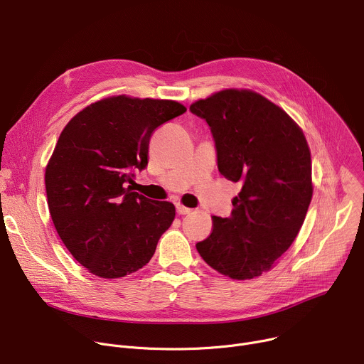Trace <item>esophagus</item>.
<instances>
[{
    "label": "esophagus",
    "mask_w": 364,
    "mask_h": 364,
    "mask_svg": "<svg viewBox=\"0 0 364 364\" xmlns=\"http://www.w3.org/2000/svg\"><path fill=\"white\" fill-rule=\"evenodd\" d=\"M191 211H192L191 208H186V207L181 205V204H176V213H178L179 215H186V214H189Z\"/></svg>",
    "instance_id": "34e87169"
}]
</instances>
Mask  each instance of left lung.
Here are the masks:
<instances>
[{"label":"left lung","instance_id":"1","mask_svg":"<svg viewBox=\"0 0 364 364\" xmlns=\"http://www.w3.org/2000/svg\"><path fill=\"white\" fill-rule=\"evenodd\" d=\"M189 109L211 129L220 173L241 183L231 215H214L213 232L196 250L224 276H260L304 224L312 198L306 139L284 109L249 90L220 91Z\"/></svg>","mask_w":364,"mask_h":364}]
</instances>
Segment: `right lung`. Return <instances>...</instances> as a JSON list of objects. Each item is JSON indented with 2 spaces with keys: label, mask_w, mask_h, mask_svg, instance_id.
Instances as JSON below:
<instances>
[{
  "label": "right lung",
  "mask_w": 364,
  "mask_h": 364,
  "mask_svg": "<svg viewBox=\"0 0 364 364\" xmlns=\"http://www.w3.org/2000/svg\"><path fill=\"white\" fill-rule=\"evenodd\" d=\"M186 108L169 100L118 95L77 112L59 136L45 183L55 228L95 276L117 279L150 262L175 205L133 192L151 133Z\"/></svg>",
  "instance_id": "add662e5"
}]
</instances>
